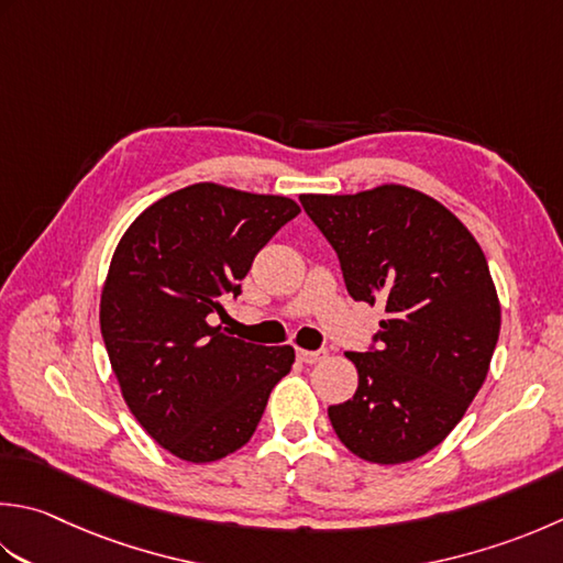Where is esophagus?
Listing matches in <instances>:
<instances>
[{"instance_id":"34e87169","label":"esophagus","mask_w":563,"mask_h":563,"mask_svg":"<svg viewBox=\"0 0 563 563\" xmlns=\"http://www.w3.org/2000/svg\"><path fill=\"white\" fill-rule=\"evenodd\" d=\"M329 356L327 349H319V351H307V349H297V358L302 363H319Z\"/></svg>"}]
</instances>
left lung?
<instances>
[{
	"mask_svg": "<svg viewBox=\"0 0 563 563\" xmlns=\"http://www.w3.org/2000/svg\"><path fill=\"white\" fill-rule=\"evenodd\" d=\"M300 202L334 246L349 295L388 312L378 349L346 351L358 388L329 407V422L371 464L420 459L461 422L488 376L500 334L488 261L456 214L412 187Z\"/></svg>",
	"mask_w": 563,
	"mask_h": 563,
	"instance_id": "obj_1",
	"label": "left lung"
}]
</instances>
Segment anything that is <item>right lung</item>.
I'll return each instance as SVG.
<instances>
[{"instance_id":"1","label":"right lung","mask_w":563,"mask_h":563,"mask_svg":"<svg viewBox=\"0 0 563 563\" xmlns=\"http://www.w3.org/2000/svg\"><path fill=\"white\" fill-rule=\"evenodd\" d=\"M297 214L290 197L197 183L143 209L119 239L99 327L131 415L173 456L234 454L290 373L292 346L246 344L212 314H227L224 297Z\"/></svg>"}]
</instances>
